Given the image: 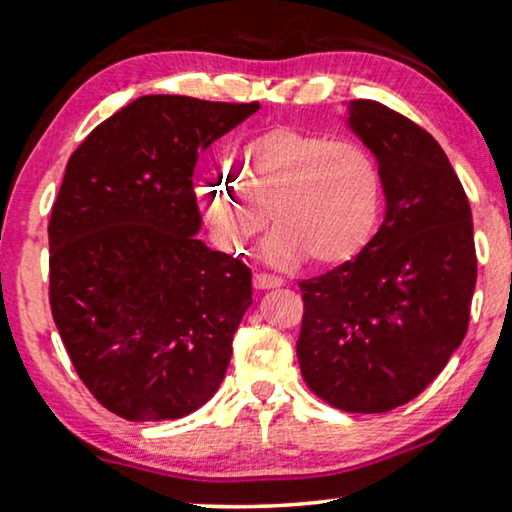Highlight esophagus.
I'll return each mask as SVG.
<instances>
[{"instance_id": "1", "label": "esophagus", "mask_w": 512, "mask_h": 512, "mask_svg": "<svg viewBox=\"0 0 512 512\" xmlns=\"http://www.w3.org/2000/svg\"><path fill=\"white\" fill-rule=\"evenodd\" d=\"M253 284H255V289H262V291H266V289L282 287L284 280H282V277H275V275H268V273H255V277H253Z\"/></svg>"}]
</instances>
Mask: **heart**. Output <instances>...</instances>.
<instances>
[{
	"label": "heart",
	"mask_w": 512,
	"mask_h": 512,
	"mask_svg": "<svg viewBox=\"0 0 512 512\" xmlns=\"http://www.w3.org/2000/svg\"><path fill=\"white\" fill-rule=\"evenodd\" d=\"M228 170L198 185L228 253H244L266 230L268 214L277 232L266 255L282 266L302 257L314 266H339L375 235L384 176L375 153L359 142L275 126L241 144Z\"/></svg>",
	"instance_id": "obj_1"
}]
</instances>
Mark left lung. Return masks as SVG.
Listing matches in <instances>:
<instances>
[{
    "label": "left lung",
    "mask_w": 512,
    "mask_h": 512,
    "mask_svg": "<svg viewBox=\"0 0 512 512\" xmlns=\"http://www.w3.org/2000/svg\"><path fill=\"white\" fill-rule=\"evenodd\" d=\"M350 126L384 176L386 219L361 253L300 282L298 361L311 393L350 413L420 395L470 323L472 212L440 144L384 103H350Z\"/></svg>",
    "instance_id": "left-lung-1"
}]
</instances>
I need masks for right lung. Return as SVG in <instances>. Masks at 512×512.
<instances>
[{
	"label": "right lung",
	"instance_id": "obj_1",
	"mask_svg": "<svg viewBox=\"0 0 512 512\" xmlns=\"http://www.w3.org/2000/svg\"><path fill=\"white\" fill-rule=\"evenodd\" d=\"M259 103L149 94L67 162L49 219V305L74 370L119 418L176 420L216 393L253 302L250 268L210 250L198 155Z\"/></svg>",
	"mask_w": 512,
	"mask_h": 512
}]
</instances>
